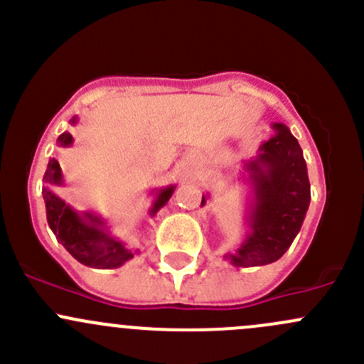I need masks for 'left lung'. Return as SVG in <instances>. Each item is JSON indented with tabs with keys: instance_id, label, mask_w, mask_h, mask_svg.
Instances as JSON below:
<instances>
[{
	"instance_id": "left-lung-1",
	"label": "left lung",
	"mask_w": 364,
	"mask_h": 364,
	"mask_svg": "<svg viewBox=\"0 0 364 364\" xmlns=\"http://www.w3.org/2000/svg\"><path fill=\"white\" fill-rule=\"evenodd\" d=\"M274 135L260 146L255 160L247 164L255 190L250 227L252 234L236 255V266H264L280 259L303 225L310 204L306 161L297 139L282 123H274ZM205 199L203 197L204 205Z\"/></svg>"
}]
</instances>
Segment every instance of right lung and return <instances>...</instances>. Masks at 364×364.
<instances>
[{
    "instance_id": "1",
    "label": "right lung",
    "mask_w": 364,
    "mask_h": 364,
    "mask_svg": "<svg viewBox=\"0 0 364 364\" xmlns=\"http://www.w3.org/2000/svg\"><path fill=\"white\" fill-rule=\"evenodd\" d=\"M72 123H75V117L72 119ZM72 141V134H68V132L58 137L60 146H70ZM61 181H63V176H61L60 161L54 159L49 160L47 171L43 174L46 186L42 188L47 211V223H49L56 240L70 252V255L79 260L80 264H84V266L102 267V269L119 267L121 264L130 260L134 257V252L124 247L121 241H116L111 236H107L100 229L102 220L90 215V213L79 216L63 199H60L53 192V186L61 185ZM172 192H174V186H168V188L161 190L159 193L156 203L151 209L153 216L156 215L160 208L167 204Z\"/></svg>"
}]
</instances>
